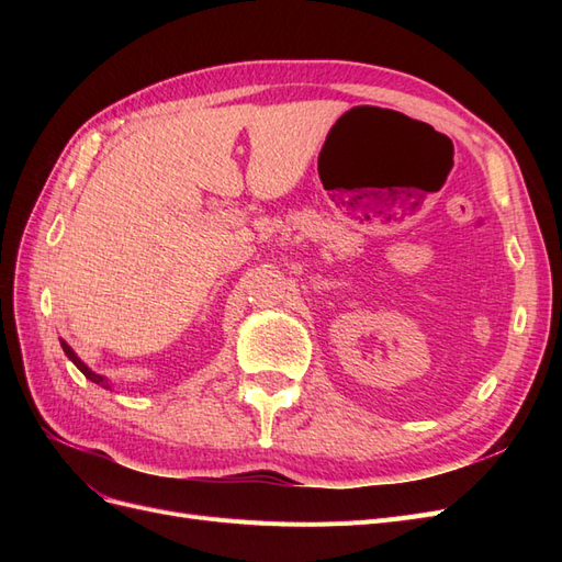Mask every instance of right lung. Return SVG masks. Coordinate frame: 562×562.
I'll return each instance as SVG.
<instances>
[{
    "instance_id": "add662e5",
    "label": "right lung",
    "mask_w": 562,
    "mask_h": 562,
    "mask_svg": "<svg viewBox=\"0 0 562 562\" xmlns=\"http://www.w3.org/2000/svg\"><path fill=\"white\" fill-rule=\"evenodd\" d=\"M60 347H63V351H65V356H67V359H70L81 372H83V378H87V380H91V382H95V384H100V386H105V389H110V384H108V380L103 378V375H95V372L93 370H89L87 366H83L79 359H77V353L70 349V347H67L65 342H63V339H60Z\"/></svg>"
}]
</instances>
